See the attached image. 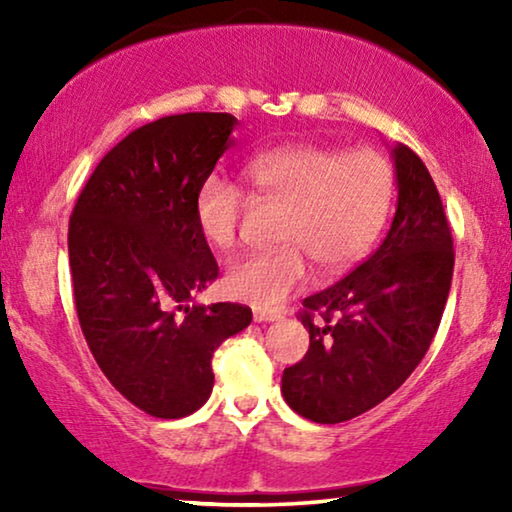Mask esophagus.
I'll return each instance as SVG.
<instances>
[{"label": "esophagus", "instance_id": "obj_1", "mask_svg": "<svg viewBox=\"0 0 512 512\" xmlns=\"http://www.w3.org/2000/svg\"><path fill=\"white\" fill-rule=\"evenodd\" d=\"M282 319V312H275V310H254V321H258V324H268V321H277Z\"/></svg>", "mask_w": 512, "mask_h": 512}]
</instances>
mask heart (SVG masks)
Segmentation results:
<instances>
[{"instance_id":"heart-1","label":"heart","mask_w":512,"mask_h":512,"mask_svg":"<svg viewBox=\"0 0 512 512\" xmlns=\"http://www.w3.org/2000/svg\"><path fill=\"white\" fill-rule=\"evenodd\" d=\"M244 179L261 202L284 205L277 230L282 249L240 258L226 272L233 298L275 310L310 279L305 256L324 272L352 268L373 249L394 200V167L380 151H340L291 144L261 151L244 163ZM249 198L221 174L202 179L193 214L202 240L228 251L240 235Z\"/></svg>"}]
</instances>
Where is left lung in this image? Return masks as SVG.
<instances>
[{
  "label": "left lung",
  "mask_w": 512,
  "mask_h": 512,
  "mask_svg": "<svg viewBox=\"0 0 512 512\" xmlns=\"http://www.w3.org/2000/svg\"><path fill=\"white\" fill-rule=\"evenodd\" d=\"M391 158L398 202L387 237L303 300L310 349L282 375L284 401L317 424L347 422L394 394L424 359L450 293L454 249L438 188L408 146H391Z\"/></svg>",
  "instance_id": "left-lung-1"
}]
</instances>
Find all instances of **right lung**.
I'll use <instances>...</instances> for the list:
<instances>
[{
  "label": "right lung",
  "mask_w": 512,
  "mask_h": 512,
  "mask_svg": "<svg viewBox=\"0 0 512 512\" xmlns=\"http://www.w3.org/2000/svg\"><path fill=\"white\" fill-rule=\"evenodd\" d=\"M235 125L195 111L132 130L90 174L69 219L81 331L107 380L151 417L202 408L214 349L251 324L244 305L193 303L219 277L195 226V193L235 144Z\"/></svg>",
  "instance_id": "right-lung-1"
}]
</instances>
